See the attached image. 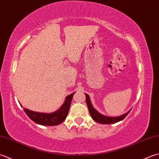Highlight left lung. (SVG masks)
Segmentation results:
<instances>
[{"mask_svg": "<svg viewBox=\"0 0 159 159\" xmlns=\"http://www.w3.org/2000/svg\"><path fill=\"white\" fill-rule=\"evenodd\" d=\"M86 103H87V106H88V108H89L90 116H91V117L93 118V120L101 124H114V123L118 122L119 121L122 120V119H124L125 116L128 114V112L125 113V115L121 116V118H119V119L117 117H108V116H106L101 115L100 113H99L98 111H97L91 105V103H90V102L89 101V98H86Z\"/></svg>", "mask_w": 159, "mask_h": 159, "instance_id": "8db88e82", "label": "left lung"}]
</instances>
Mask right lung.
Returning <instances> with one entry per match:
<instances>
[{
  "instance_id": "obj_1",
  "label": "right lung",
  "mask_w": 159,
  "mask_h": 159,
  "mask_svg": "<svg viewBox=\"0 0 159 159\" xmlns=\"http://www.w3.org/2000/svg\"><path fill=\"white\" fill-rule=\"evenodd\" d=\"M73 96V95L71 94L70 98L66 99V102L58 111L53 113H50V114L34 112L25 108H24V111L32 121L38 124L48 126L59 125L66 118V116L69 111Z\"/></svg>"
}]
</instances>
